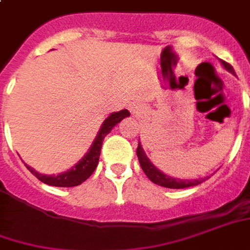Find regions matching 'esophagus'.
<instances>
[{
  "label": "esophagus",
  "instance_id": "1",
  "mask_svg": "<svg viewBox=\"0 0 250 250\" xmlns=\"http://www.w3.org/2000/svg\"><path fill=\"white\" fill-rule=\"evenodd\" d=\"M128 111H130L132 115L139 116V115L143 112V105L141 103H138V101H134V103H131L130 105H128Z\"/></svg>",
  "mask_w": 250,
  "mask_h": 250
}]
</instances>
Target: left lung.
Listing matches in <instances>:
<instances>
[{"mask_svg": "<svg viewBox=\"0 0 250 250\" xmlns=\"http://www.w3.org/2000/svg\"><path fill=\"white\" fill-rule=\"evenodd\" d=\"M221 64H222L223 67L229 71V73H231V74H234V69L231 67V64H229L228 62H225V61H219ZM137 155H138V160H139V164H141V167H142V170L145 172V174L149 177L150 181H153L154 184H158V186L165 187V188H172V189H181V188H188V187H193V186H198V184H202L203 181L208 179V177H204V179H195V180H181V179H174L172 176H167L161 170H158L157 167L151 164L149 158H147V155L145 153V150H143L142 145L141 142L138 143V149H137Z\"/></svg>", "mask_w": 250, "mask_h": 250, "instance_id": "1", "label": "left lung"}]
</instances>
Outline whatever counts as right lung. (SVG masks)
<instances>
[{"instance_id": "1", "label": "right lung", "mask_w": 250, "mask_h": 250, "mask_svg": "<svg viewBox=\"0 0 250 250\" xmlns=\"http://www.w3.org/2000/svg\"><path fill=\"white\" fill-rule=\"evenodd\" d=\"M130 116V112L127 109H122L119 112H112L107 119L103 122L100 130L96 135L95 141L92 143V146L89 147L88 153L83 155V158L80 161L77 162L76 165L73 167H70L69 170L66 172H62L59 174H42L39 172H36L34 167H28V170L31 173L36 176L38 179L44 183V184H48V186L52 187H76L83 184V181L86 179H89L92 173L95 172V169L97 167V164H99V158H100V151L101 146H103V141L104 138L107 137L108 134L111 132L115 125L120 123L122 120Z\"/></svg>"}]
</instances>
